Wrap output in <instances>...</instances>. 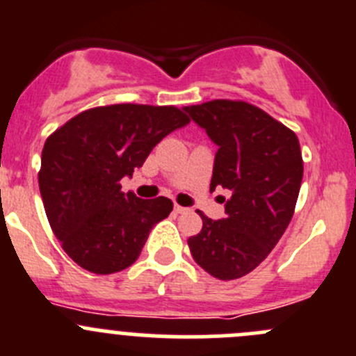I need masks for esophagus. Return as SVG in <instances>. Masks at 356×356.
<instances>
[{"mask_svg":"<svg viewBox=\"0 0 356 356\" xmlns=\"http://www.w3.org/2000/svg\"><path fill=\"white\" fill-rule=\"evenodd\" d=\"M175 211L176 213H187L188 208H184V206H180V204H175Z\"/></svg>","mask_w":356,"mask_h":356,"instance_id":"34e87169","label":"esophagus"}]
</instances>
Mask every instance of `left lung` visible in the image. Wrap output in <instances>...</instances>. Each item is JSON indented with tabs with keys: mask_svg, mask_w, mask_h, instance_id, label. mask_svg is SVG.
<instances>
[{
	"mask_svg": "<svg viewBox=\"0 0 356 356\" xmlns=\"http://www.w3.org/2000/svg\"><path fill=\"white\" fill-rule=\"evenodd\" d=\"M185 111L218 147L209 188L232 192L225 218L197 211L202 229L188 238V248L206 273L236 280L269 255L292 220L304 172L299 140L245 101L215 99Z\"/></svg>",
	"mask_w": 356,
	"mask_h": 356,
	"instance_id": "left-lung-1",
	"label": "left lung"
}]
</instances>
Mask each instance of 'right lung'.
I'll use <instances>...</instances> for the list:
<instances>
[{
    "label": "right lung",
    "instance_id": "1",
    "mask_svg": "<svg viewBox=\"0 0 356 356\" xmlns=\"http://www.w3.org/2000/svg\"><path fill=\"white\" fill-rule=\"evenodd\" d=\"M188 122L176 106L110 104L82 111L47 138L40 194L54 234L80 267L111 274L136 262L172 202L124 194L120 180Z\"/></svg>",
    "mask_w": 356,
    "mask_h": 356
}]
</instances>
